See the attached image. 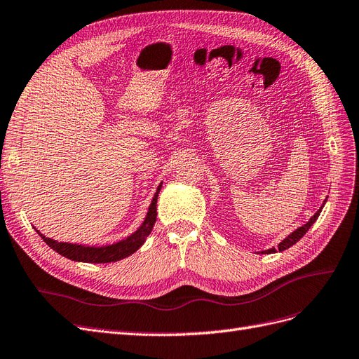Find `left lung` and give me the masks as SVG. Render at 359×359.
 <instances>
[{
	"label": "left lung",
	"mask_w": 359,
	"mask_h": 359,
	"mask_svg": "<svg viewBox=\"0 0 359 359\" xmlns=\"http://www.w3.org/2000/svg\"><path fill=\"white\" fill-rule=\"evenodd\" d=\"M320 211H322V208L311 217L309 223H306L304 226L298 227V229H297L295 232H292L287 238H285V240L278 244L277 248H271V250H266V252H262V253H274V252H277V250H278V252H283V250H287V248L292 247L293 244H297V243L301 240V238L307 233V231L313 226V223L318 220V217H319Z\"/></svg>",
	"instance_id": "8db88e82"
}]
</instances>
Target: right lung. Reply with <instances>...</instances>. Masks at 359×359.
<instances>
[{
  "label": "right lung",
  "instance_id": "obj_1",
  "mask_svg": "<svg viewBox=\"0 0 359 359\" xmlns=\"http://www.w3.org/2000/svg\"><path fill=\"white\" fill-rule=\"evenodd\" d=\"M161 186L157 189V193L154 194L153 202L149 205L148 215L144 222V224L139 227V229L130 235L127 240L119 241L112 245H104V247H85V245H76V244H69V243H58L53 241L50 238L43 236L39 231L37 233L43 238L50 248L55 250V252L64 257L72 259V260H78V262H88V264H109V262H116V260H121L132 253H135L136 250L144 244L147 240V236L151 233L154 227V223L157 220V198H158V191Z\"/></svg>",
  "mask_w": 359,
  "mask_h": 359
}]
</instances>
